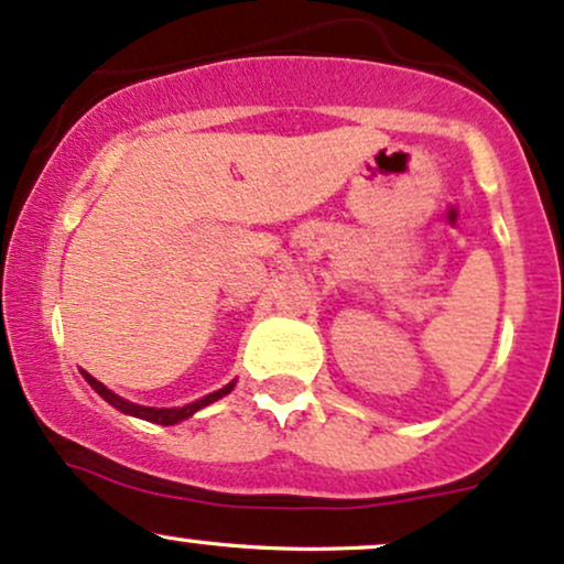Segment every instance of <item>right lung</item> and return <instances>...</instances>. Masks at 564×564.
<instances>
[{"label": "right lung", "mask_w": 564, "mask_h": 564, "mask_svg": "<svg viewBox=\"0 0 564 564\" xmlns=\"http://www.w3.org/2000/svg\"><path fill=\"white\" fill-rule=\"evenodd\" d=\"M83 377L90 382L93 391H96L98 395H104V399H107L109 404L115 406V410H120V412H126V414H133V417H141V420H150V423H158V425H173V423H178V420L192 417V414H195L197 410H203V406L214 404L216 399H221V395L230 393L232 386H235V382H230V386H225V388H221V391L203 395V399L192 401V404H187V406H173V410H154V406H139V404H133V401L120 399V395L111 393L107 386H101V382H98L96 377H90L88 372H83Z\"/></svg>", "instance_id": "obj_1"}]
</instances>
